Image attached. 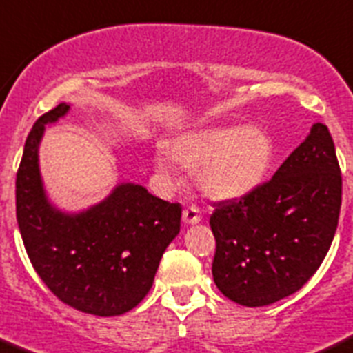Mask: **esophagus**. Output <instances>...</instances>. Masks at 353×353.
<instances>
[{"label": "esophagus", "instance_id": "obj_1", "mask_svg": "<svg viewBox=\"0 0 353 353\" xmlns=\"http://www.w3.org/2000/svg\"><path fill=\"white\" fill-rule=\"evenodd\" d=\"M202 216H200V210L196 207H188L183 210V221L186 225H199Z\"/></svg>", "mask_w": 353, "mask_h": 353}]
</instances>
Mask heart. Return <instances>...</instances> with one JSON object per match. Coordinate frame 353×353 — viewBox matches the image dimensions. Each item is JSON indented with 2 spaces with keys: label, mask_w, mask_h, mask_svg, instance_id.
I'll return each instance as SVG.
<instances>
[{
  "label": "heart",
  "mask_w": 353,
  "mask_h": 353,
  "mask_svg": "<svg viewBox=\"0 0 353 353\" xmlns=\"http://www.w3.org/2000/svg\"><path fill=\"white\" fill-rule=\"evenodd\" d=\"M167 150L181 167L195 170L200 192L212 200H240L254 193L268 177L275 146L265 128L210 127L188 132L169 141ZM154 169L161 177L174 176L168 154H154Z\"/></svg>",
  "instance_id": "obj_1"
}]
</instances>
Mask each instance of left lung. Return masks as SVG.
<instances>
[{"label": "left lung", "mask_w": 353, "mask_h": 353, "mask_svg": "<svg viewBox=\"0 0 353 353\" xmlns=\"http://www.w3.org/2000/svg\"><path fill=\"white\" fill-rule=\"evenodd\" d=\"M212 276L242 306L294 294L324 261L341 207V174L327 127L314 123L268 183L214 203Z\"/></svg>", "instance_id": "1"}]
</instances>
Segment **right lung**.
I'll return each instance as SVG.
<instances>
[{"label": "right lung", "mask_w": 353, "mask_h": 353, "mask_svg": "<svg viewBox=\"0 0 353 353\" xmlns=\"http://www.w3.org/2000/svg\"><path fill=\"white\" fill-rule=\"evenodd\" d=\"M69 108L61 102L39 117L26 139L15 183L19 230L36 273L62 303L114 317L150 292L161 256L179 233L181 205L141 184L120 183L88 209H57L43 186L38 150L45 125Z\"/></svg>", "instance_id": "obj_1"}]
</instances>
